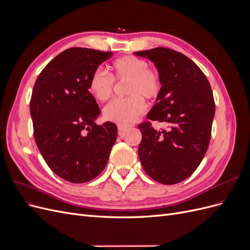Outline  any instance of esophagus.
Here are the masks:
<instances>
[{"label": "esophagus", "mask_w": 250, "mask_h": 250, "mask_svg": "<svg viewBox=\"0 0 250 250\" xmlns=\"http://www.w3.org/2000/svg\"><path fill=\"white\" fill-rule=\"evenodd\" d=\"M118 129H119L120 132H125L127 129H129V126H128V125H121V124H119V125H118Z\"/></svg>", "instance_id": "obj_1"}]
</instances>
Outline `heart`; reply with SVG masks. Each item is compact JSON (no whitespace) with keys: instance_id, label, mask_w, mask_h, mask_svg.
<instances>
[{"instance_id":"heart-1","label":"heart","mask_w":250,"mask_h":250,"mask_svg":"<svg viewBox=\"0 0 250 250\" xmlns=\"http://www.w3.org/2000/svg\"><path fill=\"white\" fill-rule=\"evenodd\" d=\"M145 59L134 55L117 58L110 64V75L102 69H96L88 80V89L98 101L111 98L116 82H126L125 99L113 100L103 108L105 120L121 125H128L145 111L144 99L154 100L162 92L161 75L148 67Z\"/></svg>"}]
</instances>
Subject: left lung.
<instances>
[{
	"label": "left lung",
	"instance_id": "1",
	"mask_svg": "<svg viewBox=\"0 0 250 250\" xmlns=\"http://www.w3.org/2000/svg\"><path fill=\"white\" fill-rule=\"evenodd\" d=\"M153 62L162 78V92L139 125V157L148 175L164 185L185 180L198 168L208 147L215 101L206 75L194 62L169 48L134 52ZM151 120L168 125L157 132Z\"/></svg>",
	"mask_w": 250,
	"mask_h": 250
}]
</instances>
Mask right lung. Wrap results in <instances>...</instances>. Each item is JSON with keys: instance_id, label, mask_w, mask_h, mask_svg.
Wrapping results in <instances>:
<instances>
[{"instance_id": "1", "label": "right lung", "mask_w": 250, "mask_h": 250, "mask_svg": "<svg viewBox=\"0 0 250 250\" xmlns=\"http://www.w3.org/2000/svg\"><path fill=\"white\" fill-rule=\"evenodd\" d=\"M111 52L66 49L44 66L30 100L36 145L49 168L73 184L94 179L107 164L116 124L97 125L100 108L88 80Z\"/></svg>"}]
</instances>
